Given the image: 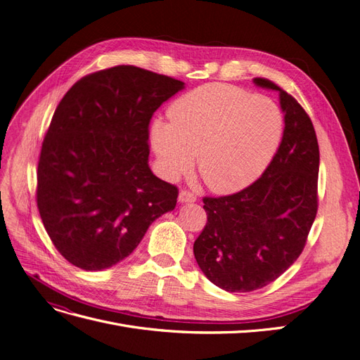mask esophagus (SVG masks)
<instances>
[{"mask_svg": "<svg viewBox=\"0 0 360 360\" xmlns=\"http://www.w3.org/2000/svg\"><path fill=\"white\" fill-rule=\"evenodd\" d=\"M179 201L180 202H195L197 201V197H195L191 191H181L179 193Z\"/></svg>", "mask_w": 360, "mask_h": 360, "instance_id": "34e87169", "label": "esophagus"}]
</instances>
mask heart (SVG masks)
<instances>
[{
  "instance_id": "obj_1",
  "label": "heart",
  "mask_w": 360,
  "mask_h": 360,
  "mask_svg": "<svg viewBox=\"0 0 360 360\" xmlns=\"http://www.w3.org/2000/svg\"><path fill=\"white\" fill-rule=\"evenodd\" d=\"M169 123L156 120L150 144L163 176L176 180L193 167L217 193L254 183L274 159L284 134L279 106L226 84H205L174 102Z\"/></svg>"
}]
</instances>
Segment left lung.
I'll use <instances>...</instances> for the list:
<instances>
[{"mask_svg":"<svg viewBox=\"0 0 360 360\" xmlns=\"http://www.w3.org/2000/svg\"><path fill=\"white\" fill-rule=\"evenodd\" d=\"M254 84L279 93L284 135L257 181L225 197L202 200L207 224L193 243L202 274L230 292L263 288L299 258L319 209L320 151L309 115L275 82Z\"/></svg>","mask_w":360,"mask_h":360,"instance_id":"8db88e82","label":"left lung"}]
</instances>
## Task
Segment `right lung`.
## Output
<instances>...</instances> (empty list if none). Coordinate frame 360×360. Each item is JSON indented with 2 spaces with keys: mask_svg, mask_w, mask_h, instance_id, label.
I'll return each instance as SVG.
<instances>
[{
  "mask_svg": "<svg viewBox=\"0 0 360 360\" xmlns=\"http://www.w3.org/2000/svg\"><path fill=\"white\" fill-rule=\"evenodd\" d=\"M184 82L135 66L86 75L64 94L41 144L37 207L53 246L82 270L120 263L179 189L148 167V124Z\"/></svg>",
  "mask_w": 360,
  "mask_h": 360,
  "instance_id": "right-lung-1",
  "label": "right lung"
}]
</instances>
